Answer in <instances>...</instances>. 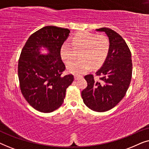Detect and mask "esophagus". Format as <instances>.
I'll list each match as a JSON object with an SVG mask.
<instances>
[{"label": "esophagus", "mask_w": 149, "mask_h": 149, "mask_svg": "<svg viewBox=\"0 0 149 149\" xmlns=\"http://www.w3.org/2000/svg\"><path fill=\"white\" fill-rule=\"evenodd\" d=\"M74 80H78V79H81L82 77L79 76V75H75V76H74Z\"/></svg>", "instance_id": "1"}]
</instances>
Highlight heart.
<instances>
[{
  "label": "heart",
  "instance_id": "obj_1",
  "mask_svg": "<svg viewBox=\"0 0 149 149\" xmlns=\"http://www.w3.org/2000/svg\"><path fill=\"white\" fill-rule=\"evenodd\" d=\"M80 60L70 63L67 70L71 74L81 75L93 68H98L104 62L109 52V41L104 36L97 35L88 32H81L71 38L70 43L65 42L60 49L61 58L68 64L76 58L79 52Z\"/></svg>",
  "mask_w": 149,
  "mask_h": 149
}]
</instances>
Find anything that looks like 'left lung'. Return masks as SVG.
<instances>
[{"instance_id": "left-lung-1", "label": "left lung", "mask_w": 149, "mask_h": 149, "mask_svg": "<svg viewBox=\"0 0 149 149\" xmlns=\"http://www.w3.org/2000/svg\"><path fill=\"white\" fill-rule=\"evenodd\" d=\"M105 32L109 40V52L101 68L92 74L85 76L87 87L81 92L83 102L89 109L105 112L115 107L125 96L132 74L131 52L119 34L109 28L95 30Z\"/></svg>"}]
</instances>
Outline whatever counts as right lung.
Segmentation results:
<instances>
[{
    "label": "right lung",
    "mask_w": 149,
    "mask_h": 149,
    "mask_svg": "<svg viewBox=\"0 0 149 149\" xmlns=\"http://www.w3.org/2000/svg\"><path fill=\"white\" fill-rule=\"evenodd\" d=\"M67 28L47 26L28 38L18 62L20 89L30 105L41 113L56 111L63 104L72 74L62 76L66 67L60 49L68 37ZM45 49L47 54L42 50Z\"/></svg>",
    "instance_id": "1"
}]
</instances>
